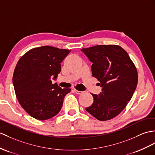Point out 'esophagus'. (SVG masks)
Returning <instances> with one entry per match:
<instances>
[{"instance_id":"obj_1","label":"esophagus","mask_w":155,"mask_h":155,"mask_svg":"<svg viewBox=\"0 0 155 155\" xmlns=\"http://www.w3.org/2000/svg\"><path fill=\"white\" fill-rule=\"evenodd\" d=\"M74 92H75V93L78 94V95H80V94H81V93H83V91H78V90H77L76 89H74Z\"/></svg>"}]
</instances>
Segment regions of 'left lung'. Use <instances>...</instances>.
Segmentation results:
<instances>
[{"label": "left lung", "mask_w": 155, "mask_h": 155, "mask_svg": "<svg viewBox=\"0 0 155 155\" xmlns=\"http://www.w3.org/2000/svg\"><path fill=\"white\" fill-rule=\"evenodd\" d=\"M81 51L93 62L92 75L103 87L99 95L91 94L93 103L85 110L100 121L114 118L126 107L136 89V67L118 45H97Z\"/></svg>", "instance_id": "left-lung-1"}]
</instances>
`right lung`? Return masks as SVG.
Listing matches in <instances>:
<instances>
[{
  "label": "right lung",
  "mask_w": 155,
  "mask_h": 155,
  "mask_svg": "<svg viewBox=\"0 0 155 155\" xmlns=\"http://www.w3.org/2000/svg\"><path fill=\"white\" fill-rule=\"evenodd\" d=\"M71 51L51 46L34 48L18 60L13 84L21 107L33 118L50 119L61 110L64 98L70 89H62L51 78H57L61 63Z\"/></svg>",
  "instance_id": "1"
}]
</instances>
